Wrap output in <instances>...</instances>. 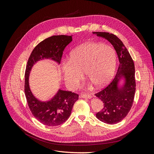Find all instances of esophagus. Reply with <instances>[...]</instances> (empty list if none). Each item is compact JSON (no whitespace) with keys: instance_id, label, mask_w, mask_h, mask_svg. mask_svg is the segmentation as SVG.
I'll return each mask as SVG.
<instances>
[{"instance_id":"1","label":"esophagus","mask_w":154,"mask_h":154,"mask_svg":"<svg viewBox=\"0 0 154 154\" xmlns=\"http://www.w3.org/2000/svg\"><path fill=\"white\" fill-rule=\"evenodd\" d=\"M80 97H82V98H91L92 97V95L90 94H80Z\"/></svg>"}]
</instances>
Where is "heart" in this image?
I'll return each instance as SVG.
<instances>
[{"label": "heart", "instance_id": "heart-1", "mask_svg": "<svg viewBox=\"0 0 154 154\" xmlns=\"http://www.w3.org/2000/svg\"><path fill=\"white\" fill-rule=\"evenodd\" d=\"M116 64V54L111 45L88 42L72 50L69 60L62 67L65 83L74 88L82 78H85L96 88L108 84L112 78Z\"/></svg>", "mask_w": 154, "mask_h": 154}]
</instances>
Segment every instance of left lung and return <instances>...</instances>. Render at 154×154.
<instances>
[{
    "label": "left lung",
    "instance_id": "obj_1",
    "mask_svg": "<svg viewBox=\"0 0 154 154\" xmlns=\"http://www.w3.org/2000/svg\"><path fill=\"white\" fill-rule=\"evenodd\" d=\"M93 33L110 42L119 59V67L114 80L103 90L95 94L103 103V109L96 114V118L102 122L113 125L123 119L132 106L136 86L134 63L122 41L115 35L106 32ZM122 79H124L125 83L119 87V82Z\"/></svg>",
    "mask_w": 154,
    "mask_h": 154
}]
</instances>
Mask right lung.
I'll return each instance as SVG.
<instances>
[{
    "label": "right lung",
    "instance_id": "add662e5",
    "mask_svg": "<svg viewBox=\"0 0 154 154\" xmlns=\"http://www.w3.org/2000/svg\"><path fill=\"white\" fill-rule=\"evenodd\" d=\"M72 40V36L55 35L42 41L32 50L25 72L24 92L27 104L34 117L44 125L54 127L63 123L71 115L78 94L59 89L52 99L42 101L32 94L29 85V76L33 65L41 60L51 59L60 63L63 51Z\"/></svg>",
    "mask_w": 154,
    "mask_h": 154
}]
</instances>
